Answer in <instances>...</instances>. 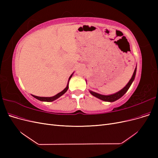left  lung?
<instances>
[{"instance_id":"obj_1","label":"left lung","mask_w":158,"mask_h":158,"mask_svg":"<svg viewBox=\"0 0 158 158\" xmlns=\"http://www.w3.org/2000/svg\"><path fill=\"white\" fill-rule=\"evenodd\" d=\"M136 72V68L135 69V72H134V73H133V75L132 76L131 79L130 80V81H129L128 83L127 84L125 88H123L121 91H119V92H118L116 94H112V95H101V94H99L98 93L92 92V91H89V92H90L91 94L93 95L94 96L96 97V98H99L100 99H102V100H103V101H105V102H113L116 101V100L118 99L119 98H121L123 96V95L127 92L128 88H130L131 85L132 84L134 79H135V78Z\"/></svg>"}]
</instances>
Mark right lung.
<instances>
[{
    "mask_svg": "<svg viewBox=\"0 0 158 158\" xmlns=\"http://www.w3.org/2000/svg\"><path fill=\"white\" fill-rule=\"evenodd\" d=\"M72 76H73V74H72V75L70 76L69 80V82L70 79L71 78ZM68 88H69V83H68V84H67V86L66 87L65 89H64L63 91H62L61 92H60V93H59V94H57L56 95H55V96L50 97V98H44V97H38V96H36V95H32V96L34 97L35 98H36V99H37L40 100V101H43V102H52V101H54V100L56 99L57 98H59V97H60L61 95H63L66 92V91H67Z\"/></svg>",
    "mask_w": 158,
    "mask_h": 158,
    "instance_id": "add662e5",
    "label": "right lung"
}]
</instances>
